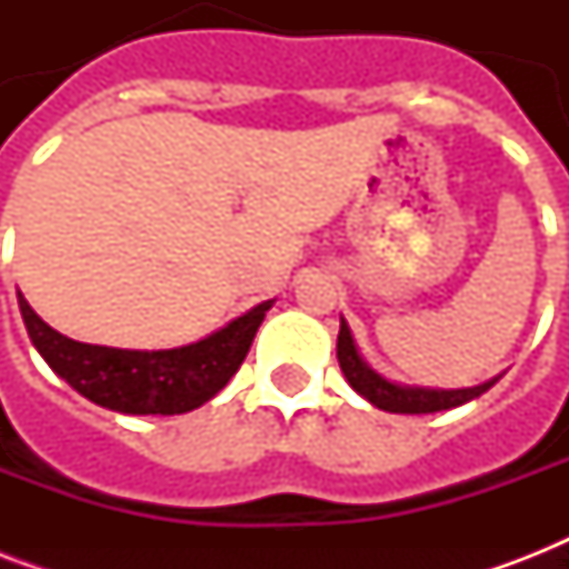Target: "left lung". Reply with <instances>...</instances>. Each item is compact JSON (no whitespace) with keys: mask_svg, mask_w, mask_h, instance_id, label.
<instances>
[{"mask_svg":"<svg viewBox=\"0 0 569 569\" xmlns=\"http://www.w3.org/2000/svg\"><path fill=\"white\" fill-rule=\"evenodd\" d=\"M337 360L339 369L346 375V380L351 383L355 392L375 405L378 410H387V413H437V410H451V407H460L472 401V398L485 396L487 389L493 387L496 380L490 378L478 387H463V389H433V387H407V383H396V380H387L383 375H378L372 366L366 363L363 355L357 351V342L351 337V328H348L346 319H339V337H337Z\"/></svg>","mask_w":569,"mask_h":569,"instance_id":"1","label":"left lung"}]
</instances>
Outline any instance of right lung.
<instances>
[{
	"label": "right lung",
	"instance_id": "1",
	"mask_svg": "<svg viewBox=\"0 0 569 569\" xmlns=\"http://www.w3.org/2000/svg\"><path fill=\"white\" fill-rule=\"evenodd\" d=\"M31 346L88 401L129 416L189 413L227 387L274 301L257 303L200 342L164 351L88 346L58 333L17 292Z\"/></svg>",
	"mask_w": 569,
	"mask_h": 569
}]
</instances>
